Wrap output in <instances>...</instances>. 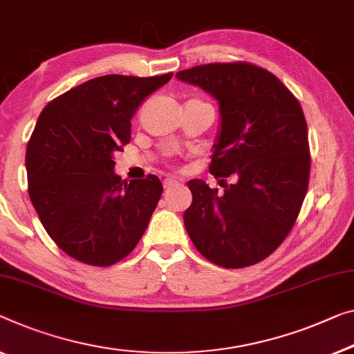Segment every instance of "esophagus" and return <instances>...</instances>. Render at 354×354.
I'll return each instance as SVG.
<instances>
[{
  "instance_id": "34e87169",
  "label": "esophagus",
  "mask_w": 354,
  "mask_h": 354,
  "mask_svg": "<svg viewBox=\"0 0 354 354\" xmlns=\"http://www.w3.org/2000/svg\"><path fill=\"white\" fill-rule=\"evenodd\" d=\"M178 181L176 179H173V178H167L165 181H163V187H165V191H170V189H173L175 186H178Z\"/></svg>"
}]
</instances>
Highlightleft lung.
I'll list each match as a JSON object with an SVG mask.
<instances>
[{
	"mask_svg": "<svg viewBox=\"0 0 354 354\" xmlns=\"http://www.w3.org/2000/svg\"><path fill=\"white\" fill-rule=\"evenodd\" d=\"M176 77L219 102L221 133L209 173L234 181L224 194L202 179L189 181L192 205L184 225L209 262L254 266L283 243L307 194L310 146L302 106L275 75L248 62L207 63Z\"/></svg>",
	"mask_w": 354,
	"mask_h": 354,
	"instance_id": "1",
	"label": "left lung"
}]
</instances>
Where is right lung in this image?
Masks as SVG:
<instances>
[{"mask_svg":"<svg viewBox=\"0 0 354 354\" xmlns=\"http://www.w3.org/2000/svg\"><path fill=\"white\" fill-rule=\"evenodd\" d=\"M173 73L91 79L47 103L26 146L28 194L41 224L63 252L109 267L138 245L159 203L156 175L127 183L113 154L130 143L136 109Z\"/></svg>","mask_w":354,"mask_h":354,"instance_id":"add662e5","label":"right lung"}]
</instances>
